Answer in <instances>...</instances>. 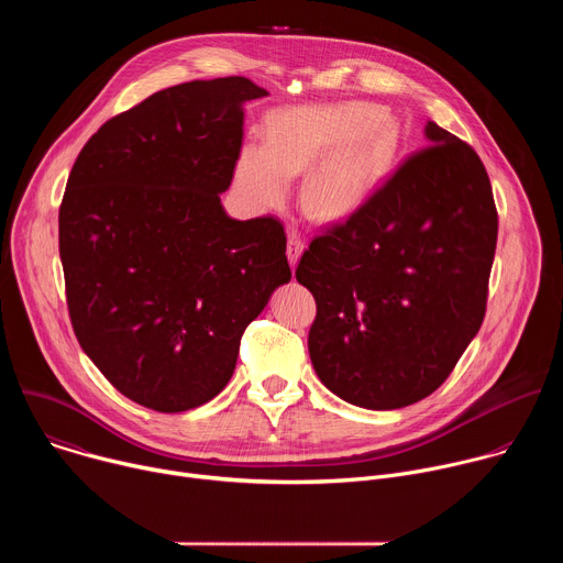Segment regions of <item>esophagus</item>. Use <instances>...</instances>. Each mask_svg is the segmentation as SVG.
Instances as JSON below:
<instances>
[{
	"mask_svg": "<svg viewBox=\"0 0 563 563\" xmlns=\"http://www.w3.org/2000/svg\"><path fill=\"white\" fill-rule=\"evenodd\" d=\"M302 250H305V240L300 238L298 231L291 229L289 235H287V258H289V265H291V267H296V263H298Z\"/></svg>",
	"mask_w": 563,
	"mask_h": 563,
	"instance_id": "34e87169",
	"label": "esophagus"
}]
</instances>
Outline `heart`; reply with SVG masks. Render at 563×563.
Wrapping results in <instances>:
<instances>
[{
	"mask_svg": "<svg viewBox=\"0 0 563 563\" xmlns=\"http://www.w3.org/2000/svg\"><path fill=\"white\" fill-rule=\"evenodd\" d=\"M265 146L245 144L238 183L261 207L278 205L289 178L316 163L305 183V207L325 220L354 216L396 163L400 124L389 111L361 102L296 107L269 118Z\"/></svg>",
	"mask_w": 563,
	"mask_h": 563,
	"instance_id": "b5f03b06",
	"label": "heart"
}]
</instances>
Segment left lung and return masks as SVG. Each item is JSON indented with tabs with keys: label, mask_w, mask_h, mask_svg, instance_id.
Returning <instances> with one entry per match:
<instances>
[{
	"label": "left lung",
	"mask_w": 563,
	"mask_h": 563,
	"mask_svg": "<svg viewBox=\"0 0 563 563\" xmlns=\"http://www.w3.org/2000/svg\"><path fill=\"white\" fill-rule=\"evenodd\" d=\"M423 135L428 146L313 238L296 269L316 298L311 365L365 410L430 396L486 316L499 229L490 178L474 148L437 122Z\"/></svg>",
	"instance_id": "obj_1"
}]
</instances>
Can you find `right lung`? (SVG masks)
<instances>
[{
    "instance_id": "add662e5",
    "label": "right lung",
    "mask_w": 563,
    "mask_h": 563,
    "mask_svg": "<svg viewBox=\"0 0 563 563\" xmlns=\"http://www.w3.org/2000/svg\"><path fill=\"white\" fill-rule=\"evenodd\" d=\"M247 77L196 79L111 118L79 151L59 207L73 332L126 398L194 410L229 383L240 336L289 283L276 218L220 194L243 146Z\"/></svg>"
}]
</instances>
